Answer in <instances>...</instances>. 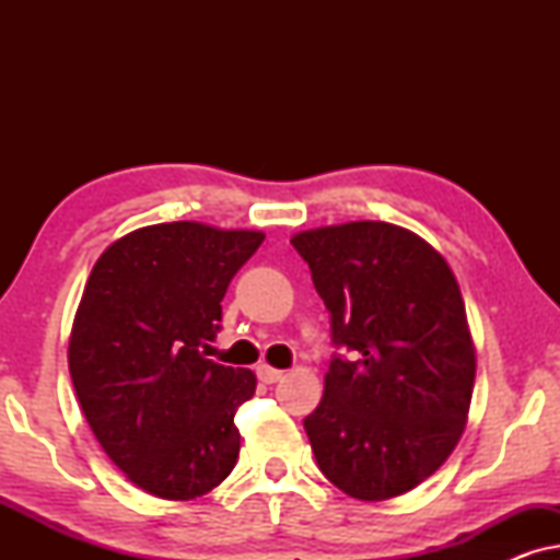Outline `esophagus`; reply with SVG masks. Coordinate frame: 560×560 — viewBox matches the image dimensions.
<instances>
[{"label":"esophagus","mask_w":560,"mask_h":560,"mask_svg":"<svg viewBox=\"0 0 560 560\" xmlns=\"http://www.w3.org/2000/svg\"><path fill=\"white\" fill-rule=\"evenodd\" d=\"M257 377L265 382V385H275V382L282 380V372L280 370H272V366L267 364H259L257 366Z\"/></svg>","instance_id":"1"}]
</instances>
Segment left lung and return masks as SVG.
Listing matches in <instances>:
<instances>
[{"instance_id": "8db88e82", "label": "left lung", "mask_w": 560, "mask_h": 560, "mask_svg": "<svg viewBox=\"0 0 560 560\" xmlns=\"http://www.w3.org/2000/svg\"><path fill=\"white\" fill-rule=\"evenodd\" d=\"M290 244L347 351L331 357L303 420L318 469L364 502L410 492L456 448L471 402L477 359L454 272L385 221L311 229Z\"/></svg>"}]
</instances>
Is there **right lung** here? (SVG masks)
<instances>
[{"mask_svg": "<svg viewBox=\"0 0 560 560\" xmlns=\"http://www.w3.org/2000/svg\"><path fill=\"white\" fill-rule=\"evenodd\" d=\"M262 240L196 221L144 226L89 275L68 370L96 441L144 492L194 500L234 469V416L257 380L206 349L229 282Z\"/></svg>", "mask_w": 560, "mask_h": 560, "instance_id": "right-lung-1", "label": "right lung"}]
</instances>
